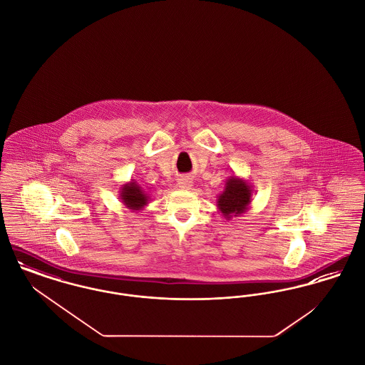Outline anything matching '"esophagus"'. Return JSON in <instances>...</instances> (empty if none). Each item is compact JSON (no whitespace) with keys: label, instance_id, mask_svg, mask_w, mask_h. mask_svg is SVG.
Wrapping results in <instances>:
<instances>
[{"label":"esophagus","instance_id":"obj_1","mask_svg":"<svg viewBox=\"0 0 365 365\" xmlns=\"http://www.w3.org/2000/svg\"><path fill=\"white\" fill-rule=\"evenodd\" d=\"M178 186H179L180 189H190L191 186H192V182H191L190 178L183 176V178H180V179L178 180Z\"/></svg>","mask_w":365,"mask_h":365}]
</instances>
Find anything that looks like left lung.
<instances>
[{"label": "left lung", "mask_w": 365, "mask_h": 365, "mask_svg": "<svg viewBox=\"0 0 365 365\" xmlns=\"http://www.w3.org/2000/svg\"><path fill=\"white\" fill-rule=\"evenodd\" d=\"M253 187L243 178L231 175L227 178L225 190L217 195V208L226 220L243 215L252 204Z\"/></svg>", "instance_id": "1"}]
</instances>
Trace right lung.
Returning <instances> with one entry per match:
<instances>
[{"instance_id": "add662e5", "label": "right lung", "mask_w": 365, "mask_h": 365, "mask_svg": "<svg viewBox=\"0 0 365 365\" xmlns=\"http://www.w3.org/2000/svg\"><path fill=\"white\" fill-rule=\"evenodd\" d=\"M119 198L122 200L123 205L131 210H142L150 201V195L135 179H131L130 182L122 185Z\"/></svg>"}]
</instances>
